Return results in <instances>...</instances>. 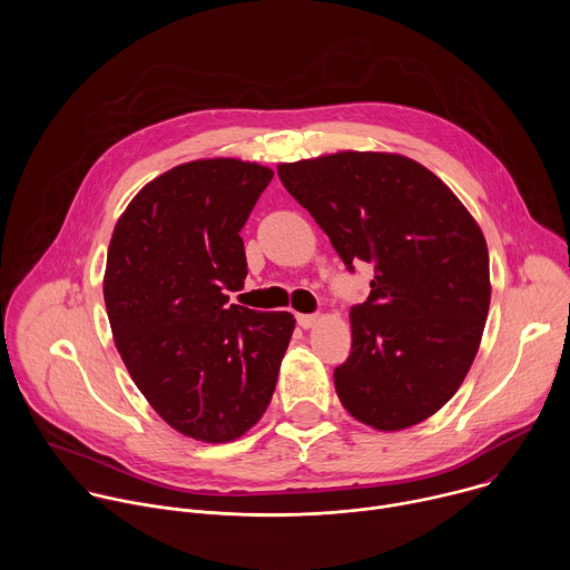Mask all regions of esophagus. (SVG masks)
<instances>
[{
  "instance_id": "34e87169",
  "label": "esophagus",
  "mask_w": 570,
  "mask_h": 570,
  "mask_svg": "<svg viewBox=\"0 0 570 570\" xmlns=\"http://www.w3.org/2000/svg\"><path fill=\"white\" fill-rule=\"evenodd\" d=\"M315 322H317L315 313H297V324H299L302 330H311Z\"/></svg>"
}]
</instances>
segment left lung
Listing matches in <instances>:
<instances>
[{
  "instance_id": "obj_1",
  "label": "left lung",
  "mask_w": 570,
  "mask_h": 570,
  "mask_svg": "<svg viewBox=\"0 0 570 570\" xmlns=\"http://www.w3.org/2000/svg\"><path fill=\"white\" fill-rule=\"evenodd\" d=\"M282 185L350 271L374 264L352 306V352L334 370L352 417L376 431L415 426L462 385L490 311V255L458 196L420 161L343 150L284 161Z\"/></svg>"
}]
</instances>
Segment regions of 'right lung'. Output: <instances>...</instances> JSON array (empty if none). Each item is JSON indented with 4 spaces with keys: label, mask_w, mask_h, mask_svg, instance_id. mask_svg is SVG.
Listing matches in <instances>:
<instances>
[{
    "label": "right lung",
    "mask_w": 570,
    "mask_h": 570,
    "mask_svg": "<svg viewBox=\"0 0 570 570\" xmlns=\"http://www.w3.org/2000/svg\"><path fill=\"white\" fill-rule=\"evenodd\" d=\"M271 180L257 161H187L150 180L110 238L115 345L155 413L200 442H232L262 420L295 330L288 311L227 304L248 275L238 232Z\"/></svg>",
    "instance_id": "add662e5"
}]
</instances>
